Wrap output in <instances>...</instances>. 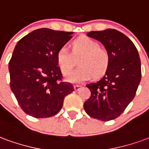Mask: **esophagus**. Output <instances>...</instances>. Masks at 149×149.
Instances as JSON below:
<instances>
[{
    "mask_svg": "<svg viewBox=\"0 0 149 149\" xmlns=\"http://www.w3.org/2000/svg\"><path fill=\"white\" fill-rule=\"evenodd\" d=\"M81 86H80V85H75L74 86V90L77 92V91H79L80 89H81Z\"/></svg>",
    "mask_w": 149,
    "mask_h": 149,
    "instance_id": "obj_1",
    "label": "esophagus"
}]
</instances>
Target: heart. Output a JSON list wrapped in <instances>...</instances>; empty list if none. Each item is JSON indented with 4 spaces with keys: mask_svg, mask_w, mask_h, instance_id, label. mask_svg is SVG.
<instances>
[{
    "mask_svg": "<svg viewBox=\"0 0 149 149\" xmlns=\"http://www.w3.org/2000/svg\"><path fill=\"white\" fill-rule=\"evenodd\" d=\"M74 56H72V55ZM81 56L78 60V69L65 76V81L72 84H81L93 77H99L107 71L110 61L106 49L99 47L95 40L82 37L73 42L72 54L68 46H61L56 52V61L62 73H67L72 68L73 56Z\"/></svg>",
    "mask_w": 149,
    "mask_h": 149,
    "instance_id": "obj_1",
    "label": "heart"
}]
</instances>
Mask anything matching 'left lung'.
I'll list each match as a JSON object with an SVG mask.
<instances>
[{
    "label": "left lung",
    "instance_id": "left-lung-1",
    "mask_svg": "<svg viewBox=\"0 0 149 149\" xmlns=\"http://www.w3.org/2000/svg\"><path fill=\"white\" fill-rule=\"evenodd\" d=\"M87 36L103 45L110 61L103 77L86 85L91 96L84 109L91 117L108 121L118 117L134 98L141 79V59L131 40L116 29L92 31Z\"/></svg>",
    "mask_w": 149,
    "mask_h": 149
}]
</instances>
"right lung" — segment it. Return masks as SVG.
Here are the masks:
<instances>
[{
    "mask_svg": "<svg viewBox=\"0 0 149 149\" xmlns=\"http://www.w3.org/2000/svg\"><path fill=\"white\" fill-rule=\"evenodd\" d=\"M72 32L39 29L21 38L8 64L10 88L26 114L36 118L56 115L65 97L74 88L61 82L56 52L70 40Z\"/></svg>",
    "mask_w": 149,
    "mask_h": 149,
    "instance_id": "add662e5",
    "label": "right lung"
}]
</instances>
